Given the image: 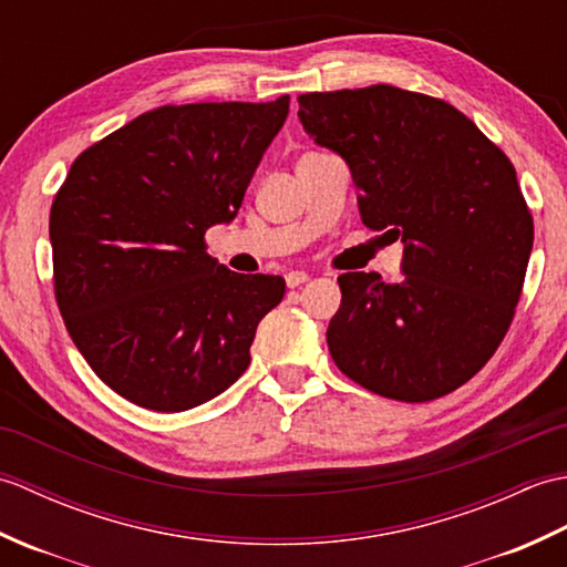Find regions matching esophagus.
<instances>
[{"mask_svg": "<svg viewBox=\"0 0 567 567\" xmlns=\"http://www.w3.org/2000/svg\"><path fill=\"white\" fill-rule=\"evenodd\" d=\"M285 282H287V287H292V290H295V287L309 282V275L302 272V270H292V272L285 275Z\"/></svg>", "mask_w": 567, "mask_h": 567, "instance_id": "1", "label": "esophagus"}]
</instances>
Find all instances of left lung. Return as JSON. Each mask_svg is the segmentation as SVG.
<instances>
[{
  "label": "left lung",
  "instance_id": "obj_1",
  "mask_svg": "<svg viewBox=\"0 0 567 567\" xmlns=\"http://www.w3.org/2000/svg\"><path fill=\"white\" fill-rule=\"evenodd\" d=\"M299 122L339 153L360 219L402 238L400 282L339 277L333 363L365 390L429 402L497 351L522 297L534 219L512 161L449 102L372 84L299 94Z\"/></svg>",
  "mask_w": 567,
  "mask_h": 567
}]
</instances>
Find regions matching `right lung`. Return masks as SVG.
I'll return each instance as SVG.
<instances>
[{
	"mask_svg": "<svg viewBox=\"0 0 567 567\" xmlns=\"http://www.w3.org/2000/svg\"><path fill=\"white\" fill-rule=\"evenodd\" d=\"M290 97L161 106L78 155L51 207L53 280L97 378L153 412H185L244 375L280 275H238L204 234L240 209Z\"/></svg>",
	"mask_w": 567,
	"mask_h": 567,
	"instance_id": "right-lung-1",
	"label": "right lung"
}]
</instances>
